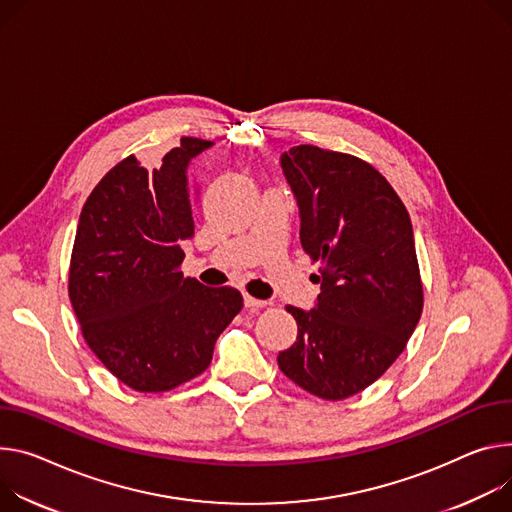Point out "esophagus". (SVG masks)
<instances>
[{
  "label": "esophagus",
  "instance_id": "esophagus-1",
  "mask_svg": "<svg viewBox=\"0 0 512 512\" xmlns=\"http://www.w3.org/2000/svg\"><path fill=\"white\" fill-rule=\"evenodd\" d=\"M243 302H245V306L247 308H263V306H267V302L265 300H257V298H253V296H249V294H245L243 296Z\"/></svg>",
  "mask_w": 512,
  "mask_h": 512
}]
</instances>
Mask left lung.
I'll use <instances>...</instances> for the list:
<instances>
[{
    "label": "left lung",
    "instance_id": "8db88e82",
    "mask_svg": "<svg viewBox=\"0 0 512 512\" xmlns=\"http://www.w3.org/2000/svg\"><path fill=\"white\" fill-rule=\"evenodd\" d=\"M280 163L302 249L320 261V294L310 310L286 308L298 337L277 363L306 392L343 400L384 374L421 318L412 222L384 175L357 157L300 145Z\"/></svg>",
    "mask_w": 512,
    "mask_h": 512
}]
</instances>
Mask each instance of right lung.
<instances>
[{
  "label": "right lung",
  "mask_w": 512,
  "mask_h": 512,
  "mask_svg": "<svg viewBox=\"0 0 512 512\" xmlns=\"http://www.w3.org/2000/svg\"><path fill=\"white\" fill-rule=\"evenodd\" d=\"M214 143L181 136L159 169L126 157L83 204L69 269L81 333L136 392H165L210 365L241 292L185 280L181 243L194 237L192 179Z\"/></svg>",
  "instance_id": "1"
}]
</instances>
